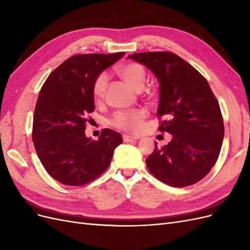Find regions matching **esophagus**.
I'll return each mask as SVG.
<instances>
[{"instance_id":"34e87169","label":"esophagus","mask_w":250,"mask_h":250,"mask_svg":"<svg viewBox=\"0 0 250 250\" xmlns=\"http://www.w3.org/2000/svg\"><path fill=\"white\" fill-rule=\"evenodd\" d=\"M137 140H139L138 137H132V135H127V134L123 135L124 142H132V141H137Z\"/></svg>"}]
</instances>
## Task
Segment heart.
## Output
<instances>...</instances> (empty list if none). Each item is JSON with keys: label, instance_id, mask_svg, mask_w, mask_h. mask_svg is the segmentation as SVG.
Here are the masks:
<instances>
[{"label": "heart", "instance_id": "obj_1", "mask_svg": "<svg viewBox=\"0 0 250 250\" xmlns=\"http://www.w3.org/2000/svg\"><path fill=\"white\" fill-rule=\"evenodd\" d=\"M118 73L123 80L133 89L141 92L145 86L146 72L137 62H126L118 67ZM108 83L106 73H101L95 78L93 83V95L96 100H101L104 97ZM146 113L142 109L119 110L110 119V124L120 130L127 132H137L142 125Z\"/></svg>", "mask_w": 250, "mask_h": 250}]
</instances>
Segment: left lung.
<instances>
[{"mask_svg": "<svg viewBox=\"0 0 250 250\" xmlns=\"http://www.w3.org/2000/svg\"><path fill=\"white\" fill-rule=\"evenodd\" d=\"M128 57L145 64L160 81L158 129L172 134L171 142L162 148L155 142L146 160L148 170L171 187L198 183L216 164L224 137L221 109L208 80L172 52L134 53Z\"/></svg>", "mask_w": 250, "mask_h": 250, "instance_id": "obj_1", "label": "left lung"}]
</instances>
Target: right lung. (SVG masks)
<instances>
[{"label":"right lung","mask_w":250,"mask_h":250,"mask_svg":"<svg viewBox=\"0 0 250 250\" xmlns=\"http://www.w3.org/2000/svg\"><path fill=\"white\" fill-rule=\"evenodd\" d=\"M124 54L73 55L43 83L34 109L32 141L44 169L62 185L79 187L99 177L123 142L108 128L97 141L86 138L84 130L88 113L95 110V78Z\"/></svg>","instance_id":"add662e5"}]
</instances>
